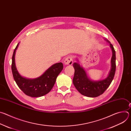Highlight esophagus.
Returning a JSON list of instances; mask_svg holds the SVG:
<instances>
[{
    "mask_svg": "<svg viewBox=\"0 0 131 131\" xmlns=\"http://www.w3.org/2000/svg\"><path fill=\"white\" fill-rule=\"evenodd\" d=\"M73 63V57L72 56H68L67 57L65 61H64V64L67 65H71Z\"/></svg>",
    "mask_w": 131,
    "mask_h": 131,
    "instance_id": "esophagus-1",
    "label": "esophagus"
}]
</instances>
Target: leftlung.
Masks as SVG:
<instances>
[{"label": "left lung", "instance_id": "8db88e82", "mask_svg": "<svg viewBox=\"0 0 131 131\" xmlns=\"http://www.w3.org/2000/svg\"><path fill=\"white\" fill-rule=\"evenodd\" d=\"M113 51L111 58V68L108 77L103 80L99 81H91L87 76L84 70L79 64L74 63V69L73 83L77 90L83 95L90 97H95L101 95L106 91L113 81L116 72V52L111 43L110 44Z\"/></svg>", "mask_w": 131, "mask_h": 131}]
</instances>
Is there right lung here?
<instances>
[{
	"instance_id": "add662e5",
	"label": "right lung",
	"mask_w": 131,
	"mask_h": 131,
	"mask_svg": "<svg viewBox=\"0 0 131 131\" xmlns=\"http://www.w3.org/2000/svg\"><path fill=\"white\" fill-rule=\"evenodd\" d=\"M18 44L13 53L11 64L12 74L17 86L26 95L30 97H40L48 94L53 87L57 77L63 69V63H58L53 65L42 75L37 78H25L20 75L15 66L14 56Z\"/></svg>"
}]
</instances>
